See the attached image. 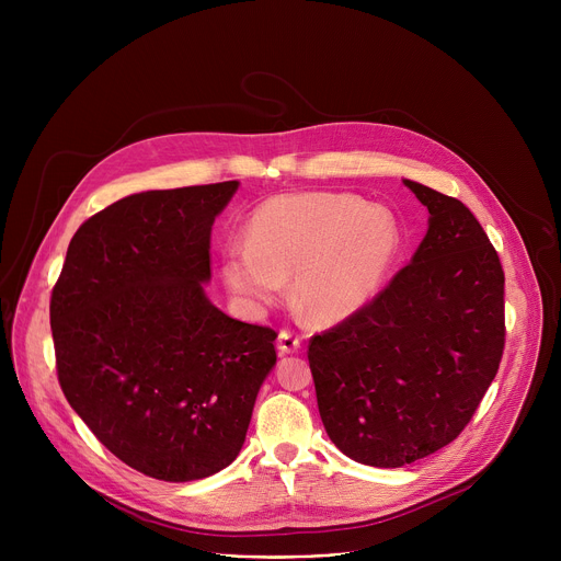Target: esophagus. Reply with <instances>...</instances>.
<instances>
[{"label":"esophagus","mask_w":561,"mask_h":561,"mask_svg":"<svg viewBox=\"0 0 561 561\" xmlns=\"http://www.w3.org/2000/svg\"><path fill=\"white\" fill-rule=\"evenodd\" d=\"M301 348V337L299 335H295V333H290V331H282L279 333V337H277V351L282 353V355H293V353H297Z\"/></svg>","instance_id":"obj_1"}]
</instances>
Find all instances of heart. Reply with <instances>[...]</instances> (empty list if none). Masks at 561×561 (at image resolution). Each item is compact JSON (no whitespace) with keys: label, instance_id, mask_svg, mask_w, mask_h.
<instances>
[{"label":"heart","instance_id":"obj_1","mask_svg":"<svg viewBox=\"0 0 561 561\" xmlns=\"http://www.w3.org/2000/svg\"><path fill=\"white\" fill-rule=\"evenodd\" d=\"M399 244L386 206L346 193H286L253 213L247 244L224 251L221 275L249 310L275 304L293 277V301L310 322L340 324L379 293Z\"/></svg>","mask_w":561,"mask_h":561}]
</instances>
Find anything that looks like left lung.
I'll return each mask as SVG.
<instances>
[{
    "mask_svg": "<svg viewBox=\"0 0 561 561\" xmlns=\"http://www.w3.org/2000/svg\"><path fill=\"white\" fill-rule=\"evenodd\" d=\"M428 208L409 266L357 314L308 344L317 407L351 459L399 468L450 444L504 353V271L455 197L404 180Z\"/></svg>",
    "mask_w": 561,
    "mask_h": 561,
    "instance_id": "8db88e82",
    "label": "left lung"
}]
</instances>
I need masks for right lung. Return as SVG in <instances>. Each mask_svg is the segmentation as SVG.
<instances>
[{
	"mask_svg": "<svg viewBox=\"0 0 561 561\" xmlns=\"http://www.w3.org/2000/svg\"><path fill=\"white\" fill-rule=\"evenodd\" d=\"M239 182L146 191L72 234L50 297L57 377L72 411L130 468L193 482L234 461L277 333L204 293L210 230Z\"/></svg>",
	"mask_w": 561,
	"mask_h": 561,
	"instance_id": "add662e5",
	"label": "right lung"
}]
</instances>
